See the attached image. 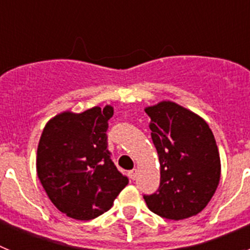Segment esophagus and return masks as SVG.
Segmentation results:
<instances>
[{"label":"esophagus","instance_id":"34e87169","mask_svg":"<svg viewBox=\"0 0 250 250\" xmlns=\"http://www.w3.org/2000/svg\"><path fill=\"white\" fill-rule=\"evenodd\" d=\"M129 176H130V179H132V180H135V178H136V169L130 170V171H129Z\"/></svg>","mask_w":250,"mask_h":250}]
</instances>
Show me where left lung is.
<instances>
[{
  "label": "left lung",
  "instance_id": "obj_1",
  "mask_svg": "<svg viewBox=\"0 0 250 250\" xmlns=\"http://www.w3.org/2000/svg\"><path fill=\"white\" fill-rule=\"evenodd\" d=\"M144 110L160 164V187L144 196L147 208L171 220L196 215L219 185L222 165L213 132L199 115L173 101Z\"/></svg>",
  "mask_w": 250,
  "mask_h": 250
}]
</instances>
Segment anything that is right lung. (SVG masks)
I'll use <instances>...</instances> for the list:
<instances>
[{
	"mask_svg": "<svg viewBox=\"0 0 250 250\" xmlns=\"http://www.w3.org/2000/svg\"><path fill=\"white\" fill-rule=\"evenodd\" d=\"M114 107L63 111L47 121L37 146L36 171L52 204L77 220L107 211L129 180L107 151Z\"/></svg>",
	"mask_w": 250,
	"mask_h": 250,
	"instance_id": "right-lung-1",
	"label": "right lung"
}]
</instances>
